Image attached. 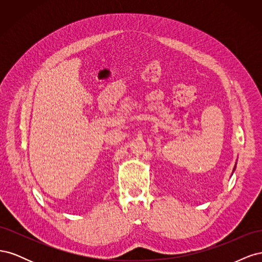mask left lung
Listing matches in <instances>:
<instances>
[{
  "label": "left lung",
  "instance_id": "1",
  "mask_svg": "<svg viewBox=\"0 0 262 262\" xmlns=\"http://www.w3.org/2000/svg\"><path fill=\"white\" fill-rule=\"evenodd\" d=\"M234 169H235V168H234Z\"/></svg>",
  "mask_w": 262,
  "mask_h": 262
}]
</instances>
